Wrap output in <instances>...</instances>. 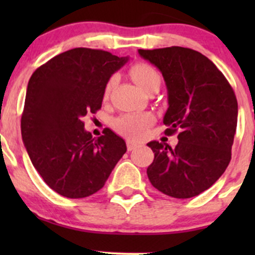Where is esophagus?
<instances>
[{
    "instance_id": "34e87169",
    "label": "esophagus",
    "mask_w": 255,
    "mask_h": 255,
    "mask_svg": "<svg viewBox=\"0 0 255 255\" xmlns=\"http://www.w3.org/2000/svg\"><path fill=\"white\" fill-rule=\"evenodd\" d=\"M138 146H139V144L133 142V140L128 139L127 140V149L128 150H134V149H137Z\"/></svg>"
}]
</instances>
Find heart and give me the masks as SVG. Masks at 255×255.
Here are the masks:
<instances>
[{
    "label": "heart",
    "mask_w": 255,
    "mask_h": 255,
    "mask_svg": "<svg viewBox=\"0 0 255 255\" xmlns=\"http://www.w3.org/2000/svg\"><path fill=\"white\" fill-rule=\"evenodd\" d=\"M130 75L138 85L148 92L155 85H160L161 78L155 68L145 63H138L130 68ZM115 78H111L105 87V95H109L110 90L115 84ZM154 117L150 113L132 112L123 113L112 121L115 130L129 138H140L145 134L149 126L153 123Z\"/></svg>",
    "instance_id": "obj_1"
}]
</instances>
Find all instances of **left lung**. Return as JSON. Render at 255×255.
Listing matches in <instances>:
<instances>
[{
	"label": "left lung",
	"instance_id": "obj_1",
	"mask_svg": "<svg viewBox=\"0 0 255 255\" xmlns=\"http://www.w3.org/2000/svg\"><path fill=\"white\" fill-rule=\"evenodd\" d=\"M138 53L165 80V134L179 130L175 148L156 140L146 144L154 153L146 174L168 196H197L220 179L231 161L238 117L235 91L217 66L196 50L169 47Z\"/></svg>",
	"mask_w": 255,
	"mask_h": 255
}]
</instances>
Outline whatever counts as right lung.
<instances>
[{"instance_id": "obj_1", "label": "right lung", "mask_w": 255, "mask_h": 255, "mask_svg": "<svg viewBox=\"0 0 255 255\" xmlns=\"http://www.w3.org/2000/svg\"><path fill=\"white\" fill-rule=\"evenodd\" d=\"M127 60L99 49L75 48L30 76L22 139L35 170L61 196L82 199L101 190L127 150L111 129L95 139L82 122L101 109L106 84Z\"/></svg>"}]
</instances>
